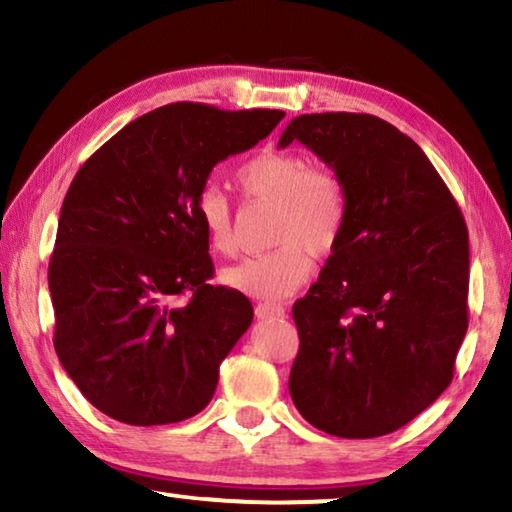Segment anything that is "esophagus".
Returning <instances> with one entry per match:
<instances>
[{
    "instance_id": "34e87169",
    "label": "esophagus",
    "mask_w": 512,
    "mask_h": 512,
    "mask_svg": "<svg viewBox=\"0 0 512 512\" xmlns=\"http://www.w3.org/2000/svg\"><path fill=\"white\" fill-rule=\"evenodd\" d=\"M255 316L259 320L264 318H282L284 316V307L282 305H273V302H259L255 307Z\"/></svg>"
}]
</instances>
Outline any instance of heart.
Segmentation results:
<instances>
[{"mask_svg":"<svg viewBox=\"0 0 512 512\" xmlns=\"http://www.w3.org/2000/svg\"><path fill=\"white\" fill-rule=\"evenodd\" d=\"M237 185L253 201L273 203L271 250L241 259L223 271L225 287L257 300H282L309 275V255L325 257L339 246L348 201L341 178L329 169L309 167L289 151H259L237 169ZM198 223L216 255L237 253L232 207L221 189L205 187L196 201Z\"/></svg>","mask_w":512,"mask_h":512,"instance_id":"b5f03b06","label":"heart"}]
</instances>
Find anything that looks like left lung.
Listing matches in <instances>:
<instances>
[{"instance_id":"1","label":"left lung","mask_w":512,"mask_h":512,"mask_svg":"<svg viewBox=\"0 0 512 512\" xmlns=\"http://www.w3.org/2000/svg\"><path fill=\"white\" fill-rule=\"evenodd\" d=\"M345 187L348 219L318 282L293 305L289 393L339 438L404 427L452 384L467 332L470 241L443 178L409 135L359 112L291 119Z\"/></svg>"}]
</instances>
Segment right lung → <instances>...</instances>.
<instances>
[{
  "label": "right lung",
  "mask_w": 512,
  "mask_h": 512,
  "mask_svg": "<svg viewBox=\"0 0 512 512\" xmlns=\"http://www.w3.org/2000/svg\"><path fill=\"white\" fill-rule=\"evenodd\" d=\"M282 119V110L169 103L121 128L74 176L49 262L54 348L112 420L153 427L210 404L253 305L207 284L214 264L196 201L216 164Z\"/></svg>",
  "instance_id": "add662e5"
}]
</instances>
